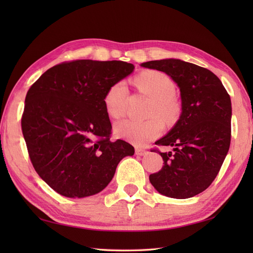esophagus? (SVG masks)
Segmentation results:
<instances>
[{"label": "esophagus", "instance_id": "esophagus-1", "mask_svg": "<svg viewBox=\"0 0 253 253\" xmlns=\"http://www.w3.org/2000/svg\"><path fill=\"white\" fill-rule=\"evenodd\" d=\"M147 153H148V150H147V149L136 148V154H137V155H146Z\"/></svg>", "mask_w": 253, "mask_h": 253}]
</instances>
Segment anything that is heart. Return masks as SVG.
Returning a JSON list of instances; mask_svg holds the SVG:
<instances>
[{
	"label": "heart",
	"instance_id": "obj_1",
	"mask_svg": "<svg viewBox=\"0 0 253 253\" xmlns=\"http://www.w3.org/2000/svg\"><path fill=\"white\" fill-rule=\"evenodd\" d=\"M138 90L152 99L149 110V121H122L115 124L117 137L125 139L136 146H144L160 137L163 131V123H173L179 116L180 104L173 94L175 84L168 75L158 71L144 72L133 80ZM128 89L125 83L118 82L107 89L104 95L105 111L112 118H120L126 112Z\"/></svg>",
	"mask_w": 253,
	"mask_h": 253
}]
</instances>
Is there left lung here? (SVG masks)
<instances>
[{
    "mask_svg": "<svg viewBox=\"0 0 253 253\" xmlns=\"http://www.w3.org/2000/svg\"><path fill=\"white\" fill-rule=\"evenodd\" d=\"M168 74L179 87L181 115L155 142L174 152L158 151L164 165L149 176L160 193L187 199L204 191L217 176L230 144L232 102L221 80L209 69L174 58L142 63Z\"/></svg>",
    "mask_w": 253,
    "mask_h": 253,
    "instance_id": "left-lung-1",
    "label": "left lung"
}]
</instances>
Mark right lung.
Here are the masks:
<instances>
[{"label": "right lung", "instance_id": "add662e5", "mask_svg": "<svg viewBox=\"0 0 253 253\" xmlns=\"http://www.w3.org/2000/svg\"><path fill=\"white\" fill-rule=\"evenodd\" d=\"M135 66L123 61L76 60L51 67L25 99L21 130L42 179L68 198L95 195L109 185L118 163L135 149L110 140L104 95Z\"/></svg>", "mask_w": 253, "mask_h": 253}]
</instances>
